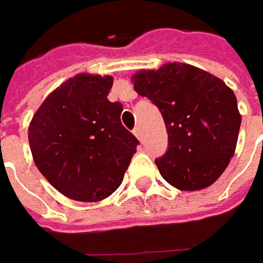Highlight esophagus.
<instances>
[{"label": "esophagus", "instance_id": "1", "mask_svg": "<svg viewBox=\"0 0 263 263\" xmlns=\"http://www.w3.org/2000/svg\"><path fill=\"white\" fill-rule=\"evenodd\" d=\"M133 133H135V136H136L139 140H142V139H143V136H142V130H140V127H139V126L135 127Z\"/></svg>", "mask_w": 263, "mask_h": 263}]
</instances>
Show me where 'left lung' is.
<instances>
[{
	"mask_svg": "<svg viewBox=\"0 0 263 263\" xmlns=\"http://www.w3.org/2000/svg\"><path fill=\"white\" fill-rule=\"evenodd\" d=\"M132 80L137 93L158 106L167 127V152L155 159L164 180L186 192L215 183L237 145L241 116L234 92L183 63L140 70Z\"/></svg>",
	"mask_w": 263,
	"mask_h": 263,
	"instance_id": "obj_1",
	"label": "left lung"
}]
</instances>
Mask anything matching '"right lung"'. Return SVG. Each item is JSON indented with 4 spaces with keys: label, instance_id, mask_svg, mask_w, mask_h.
Wrapping results in <instances>:
<instances>
[{
    "label": "right lung",
    "instance_id": "1",
    "mask_svg": "<svg viewBox=\"0 0 263 263\" xmlns=\"http://www.w3.org/2000/svg\"><path fill=\"white\" fill-rule=\"evenodd\" d=\"M111 76L77 74L49 93L29 126L37 170L60 193L98 202L120 187L139 140L108 101Z\"/></svg>",
    "mask_w": 263,
    "mask_h": 263
}]
</instances>
